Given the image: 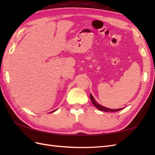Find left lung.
<instances>
[{"mask_svg":"<svg viewBox=\"0 0 155 155\" xmlns=\"http://www.w3.org/2000/svg\"><path fill=\"white\" fill-rule=\"evenodd\" d=\"M90 97H91V101L92 103H93V104L94 105L95 107H96L98 110H100L101 111H104V112H117V111H119L122 109H123V108H117V109H111V108H107L105 107H103L102 106V105L98 104L96 101H95V99L94 98V97H93V95H92L91 94H90Z\"/></svg>","mask_w":155,"mask_h":155,"instance_id":"8db88e82","label":"left lung"}]
</instances>
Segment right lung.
Returning a JSON list of instances; mask_svg holds the SVG:
<instances>
[{
  "label": "right lung",
  "mask_w": 155,
  "mask_h": 155,
  "mask_svg": "<svg viewBox=\"0 0 155 155\" xmlns=\"http://www.w3.org/2000/svg\"><path fill=\"white\" fill-rule=\"evenodd\" d=\"M57 110H53V111H52V112H51V113H53V112H54V111H56Z\"/></svg>",
  "instance_id": "right-lung-1"
}]
</instances>
